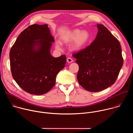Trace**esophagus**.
I'll return each mask as SVG.
<instances>
[{"label": "esophagus", "instance_id": "34e87169", "mask_svg": "<svg viewBox=\"0 0 133 133\" xmlns=\"http://www.w3.org/2000/svg\"><path fill=\"white\" fill-rule=\"evenodd\" d=\"M67 62L68 63H72V62H73V59H72L71 58H70V57H68V58H67Z\"/></svg>", "mask_w": 133, "mask_h": 133}]
</instances>
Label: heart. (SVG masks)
Returning a JSON list of instances; mask_svg holds the SVG:
<instances>
[{
  "label": "heart",
  "mask_w": 133,
  "mask_h": 133,
  "mask_svg": "<svg viewBox=\"0 0 133 133\" xmlns=\"http://www.w3.org/2000/svg\"><path fill=\"white\" fill-rule=\"evenodd\" d=\"M62 41L65 43H74L71 46V49L74 50H79L83 49L90 40V35L87 30H81L75 29L70 31L67 35L62 37ZM57 47H59V44H57Z\"/></svg>",
  "instance_id": "b5f03b06"
}]
</instances>
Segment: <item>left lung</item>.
Listing matches in <instances>:
<instances>
[{"instance_id":"left-lung-1","label":"left lung","mask_w":133,"mask_h":133,"mask_svg":"<svg viewBox=\"0 0 133 133\" xmlns=\"http://www.w3.org/2000/svg\"><path fill=\"white\" fill-rule=\"evenodd\" d=\"M96 38L72 56L79 66L77 77L86 90L97 92L116 82L123 65L120 43L103 25L97 24Z\"/></svg>"}]
</instances>
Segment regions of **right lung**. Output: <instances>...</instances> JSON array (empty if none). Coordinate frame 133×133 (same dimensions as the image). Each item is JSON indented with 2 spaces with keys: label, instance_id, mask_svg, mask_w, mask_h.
Returning a JSON list of instances; mask_svg holds the SVG:
<instances>
[{
  "label": "right lung",
  "instance_id": "right-lung-1",
  "mask_svg": "<svg viewBox=\"0 0 133 133\" xmlns=\"http://www.w3.org/2000/svg\"><path fill=\"white\" fill-rule=\"evenodd\" d=\"M47 24L29 26L18 36L9 53L10 69L17 84L36 95L48 92L56 77L65 66V55L55 58L50 55L54 42Z\"/></svg>",
  "mask_w": 133,
  "mask_h": 133
}]
</instances>
